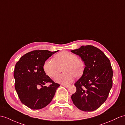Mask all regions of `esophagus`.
Returning a JSON list of instances; mask_svg holds the SVG:
<instances>
[{"instance_id":"obj_1","label":"esophagus","mask_w":125,"mask_h":125,"mask_svg":"<svg viewBox=\"0 0 125 125\" xmlns=\"http://www.w3.org/2000/svg\"><path fill=\"white\" fill-rule=\"evenodd\" d=\"M62 85L63 86H64V87H68L69 86V85H65V84H62Z\"/></svg>"}]
</instances>
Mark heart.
I'll list each match as a JSON object with an SVG mask.
<instances>
[{"instance_id":"heart-1","label":"heart","mask_w":125,"mask_h":125,"mask_svg":"<svg viewBox=\"0 0 125 125\" xmlns=\"http://www.w3.org/2000/svg\"><path fill=\"white\" fill-rule=\"evenodd\" d=\"M54 59H48L43 64V69L49 76L55 78L63 67L64 72L56 78L58 83L68 84L75 77L81 76L85 68L84 61L78 58L76 54L68 51H62L54 56Z\"/></svg>"}]
</instances>
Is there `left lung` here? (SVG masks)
<instances>
[{
    "instance_id": "obj_1",
    "label": "left lung",
    "mask_w": 125,
    "mask_h": 125,
    "mask_svg": "<svg viewBox=\"0 0 125 125\" xmlns=\"http://www.w3.org/2000/svg\"><path fill=\"white\" fill-rule=\"evenodd\" d=\"M71 52L80 56L85 66L82 77L75 84L76 91L71 96L72 101L81 110H95L107 99L112 86L110 60L93 45H82Z\"/></svg>"
}]
</instances>
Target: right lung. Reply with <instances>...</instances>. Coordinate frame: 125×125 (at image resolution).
Listing matches in <instances>:
<instances>
[{
	"instance_id": "1",
	"label": "right lung",
	"mask_w": 125,
	"mask_h": 125,
	"mask_svg": "<svg viewBox=\"0 0 125 125\" xmlns=\"http://www.w3.org/2000/svg\"><path fill=\"white\" fill-rule=\"evenodd\" d=\"M57 51H32L21 57L16 63L15 90L21 101L30 109L38 110L48 105L60 86L46 75L43 69L45 61ZM48 82L50 85L44 87Z\"/></svg>"
}]
</instances>
